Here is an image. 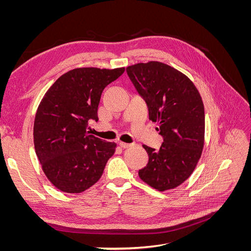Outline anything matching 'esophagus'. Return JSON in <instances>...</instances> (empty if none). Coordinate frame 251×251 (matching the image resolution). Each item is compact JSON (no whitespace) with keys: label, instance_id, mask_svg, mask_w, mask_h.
<instances>
[{"label":"esophagus","instance_id":"1","mask_svg":"<svg viewBox=\"0 0 251 251\" xmlns=\"http://www.w3.org/2000/svg\"><path fill=\"white\" fill-rule=\"evenodd\" d=\"M119 146L121 147V148H124V149H127V148H130V147H132L133 144L132 143H126V142H119Z\"/></svg>","mask_w":251,"mask_h":251}]
</instances>
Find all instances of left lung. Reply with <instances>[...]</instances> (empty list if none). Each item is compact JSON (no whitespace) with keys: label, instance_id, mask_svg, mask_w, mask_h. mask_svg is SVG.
Listing matches in <instances>:
<instances>
[{"label":"left lung","instance_id":"1","mask_svg":"<svg viewBox=\"0 0 251 251\" xmlns=\"http://www.w3.org/2000/svg\"><path fill=\"white\" fill-rule=\"evenodd\" d=\"M126 73L163 138L159 150L142 146L149 162L139 170V177L160 192L177 187L191 176L202 154L205 115L201 96L191 79L169 65L141 63L127 67Z\"/></svg>","mask_w":251,"mask_h":251}]
</instances>
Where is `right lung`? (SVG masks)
Returning <instances> with one entry per match:
<instances>
[{
	"label": "right lung",
	"mask_w": 251,
	"mask_h": 251,
	"mask_svg": "<svg viewBox=\"0 0 251 251\" xmlns=\"http://www.w3.org/2000/svg\"><path fill=\"white\" fill-rule=\"evenodd\" d=\"M125 72L78 68L63 74L47 91L37 109L33 138L37 158L51 183L78 194L100 179L116 143L90 135L88 123L98 121L103 89Z\"/></svg>",
	"instance_id": "right-lung-1"
}]
</instances>
